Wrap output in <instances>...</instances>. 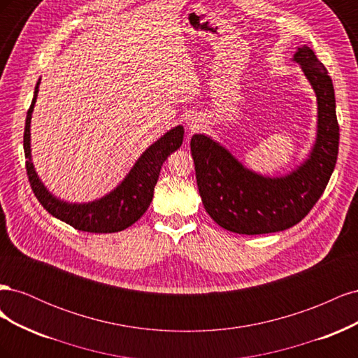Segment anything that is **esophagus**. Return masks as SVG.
I'll return each instance as SVG.
<instances>
[{"mask_svg":"<svg viewBox=\"0 0 358 358\" xmlns=\"http://www.w3.org/2000/svg\"><path fill=\"white\" fill-rule=\"evenodd\" d=\"M187 125H188V128L191 129V131H196V129H199L200 128V121L197 117H189L188 121H187Z\"/></svg>","mask_w":358,"mask_h":358,"instance_id":"esophagus-1","label":"esophagus"}]
</instances>
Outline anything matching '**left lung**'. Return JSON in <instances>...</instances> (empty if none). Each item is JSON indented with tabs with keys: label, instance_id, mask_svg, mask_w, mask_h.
Returning a JSON list of instances; mask_svg holds the SVG:
<instances>
[{
	"label": "left lung",
	"instance_id": "1",
	"mask_svg": "<svg viewBox=\"0 0 358 358\" xmlns=\"http://www.w3.org/2000/svg\"><path fill=\"white\" fill-rule=\"evenodd\" d=\"M296 61L315 91L317 140L308 159L289 175L262 176L246 169L229 150L204 134H194L191 154L203 206L222 229L239 234H266L300 222L322 196L336 166L339 124L331 78L306 45Z\"/></svg>",
	"mask_w": 358,
	"mask_h": 358
}]
</instances>
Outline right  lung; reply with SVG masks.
Masks as SVG:
<instances>
[{
  "label": "right lung",
  "mask_w": 358,
  "mask_h": 358,
  "mask_svg": "<svg viewBox=\"0 0 358 358\" xmlns=\"http://www.w3.org/2000/svg\"><path fill=\"white\" fill-rule=\"evenodd\" d=\"M40 79L36 85L34 99L28 109L25 131H24V150L27 158V175L34 196L52 216L74 227L76 230L88 233H116L128 229L136 221L142 218L154 197V188L159 176L162 162L170 154L178 150L183 140V127L171 128L164 136L159 137L154 145H150L136 161L125 179L119 185L106 194L104 197L90 203H69L53 196L43 185L37 176L34 164L31 159V116L37 101Z\"/></svg>",
  "instance_id": "obj_1"
}]
</instances>
